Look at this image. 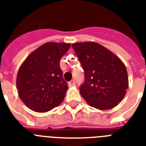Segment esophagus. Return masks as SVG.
<instances>
[{
    "label": "esophagus",
    "instance_id": "34e87169",
    "mask_svg": "<svg viewBox=\"0 0 146 146\" xmlns=\"http://www.w3.org/2000/svg\"><path fill=\"white\" fill-rule=\"evenodd\" d=\"M75 84L76 82L74 80H71L70 82H69V86H75Z\"/></svg>",
    "mask_w": 146,
    "mask_h": 146
}]
</instances>
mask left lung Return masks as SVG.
Instances as JSON below:
<instances>
[{
    "label": "left lung",
    "instance_id": "1",
    "mask_svg": "<svg viewBox=\"0 0 146 146\" xmlns=\"http://www.w3.org/2000/svg\"><path fill=\"white\" fill-rule=\"evenodd\" d=\"M84 70L80 92L85 101L102 111L116 107L129 87L127 68L113 52L94 42L72 44Z\"/></svg>",
    "mask_w": 146,
    "mask_h": 146
}]
</instances>
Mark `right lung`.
Instances as JSON below:
<instances>
[{
	"mask_svg": "<svg viewBox=\"0 0 146 146\" xmlns=\"http://www.w3.org/2000/svg\"><path fill=\"white\" fill-rule=\"evenodd\" d=\"M70 44L47 42L31 53L19 67L17 89L20 99L35 112H48L64 101L67 83L60 60Z\"/></svg>",
	"mask_w": 146,
	"mask_h": 146,
	"instance_id": "1",
	"label": "right lung"
}]
</instances>
